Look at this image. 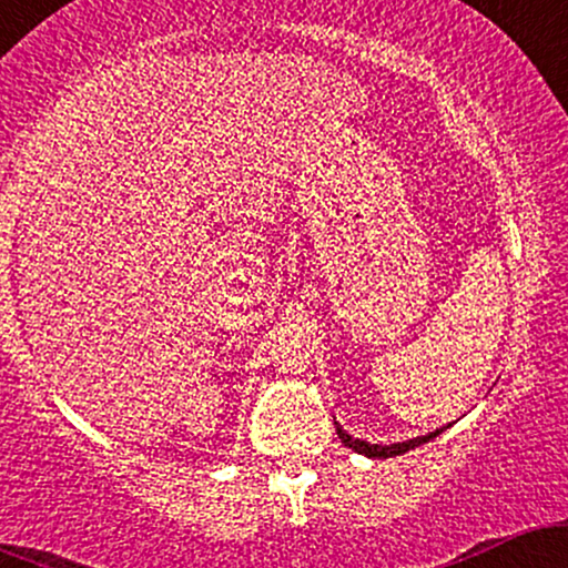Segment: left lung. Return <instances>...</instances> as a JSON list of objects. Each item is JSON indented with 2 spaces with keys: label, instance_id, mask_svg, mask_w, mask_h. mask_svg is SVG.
<instances>
[{
  "label": "left lung",
  "instance_id": "left-lung-1",
  "mask_svg": "<svg viewBox=\"0 0 568 568\" xmlns=\"http://www.w3.org/2000/svg\"><path fill=\"white\" fill-rule=\"evenodd\" d=\"M443 429H446V427L433 429V433H427V435H416V438H408V440H403V443H368V440H363V438H352L347 429H342V425H338V422H336V435H338V440L344 443V446L352 448V452H357V454L376 456V459H387V456L406 454L408 448H416V446H422V443L438 438Z\"/></svg>",
  "mask_w": 568,
  "mask_h": 568
}]
</instances>
